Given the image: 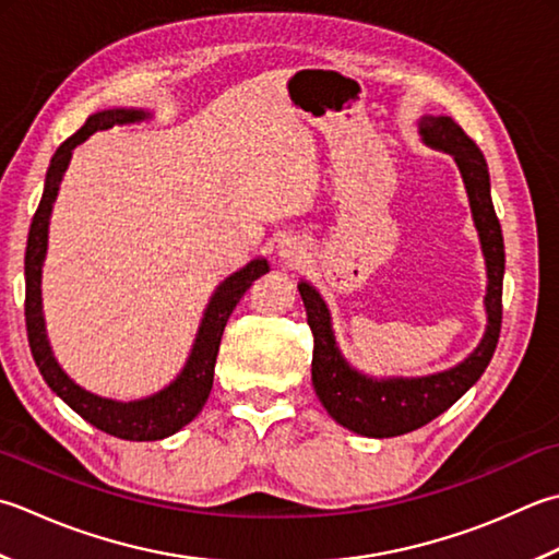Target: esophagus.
Here are the masks:
<instances>
[{"instance_id": "34e87169", "label": "esophagus", "mask_w": 559, "mask_h": 559, "mask_svg": "<svg viewBox=\"0 0 559 559\" xmlns=\"http://www.w3.org/2000/svg\"><path fill=\"white\" fill-rule=\"evenodd\" d=\"M278 257L286 261V264H300V259L305 257V247L300 239L286 237V239H281V245H278Z\"/></svg>"}]
</instances>
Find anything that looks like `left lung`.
<instances>
[{"label": "left lung", "instance_id": "1", "mask_svg": "<svg viewBox=\"0 0 559 559\" xmlns=\"http://www.w3.org/2000/svg\"><path fill=\"white\" fill-rule=\"evenodd\" d=\"M419 135L424 145L448 152L461 169L467 191L469 213L483 247L487 266V326L473 354L441 373L419 378H376L356 370L344 358L332 330V314L312 283L300 281L298 290L308 310V324L314 336L312 385L322 407L344 429L390 439L429 424L461 400L485 373L499 342L501 330V283H504V237L497 221L489 191V169L465 130L451 116H421Z\"/></svg>", "mask_w": 559, "mask_h": 559}]
</instances>
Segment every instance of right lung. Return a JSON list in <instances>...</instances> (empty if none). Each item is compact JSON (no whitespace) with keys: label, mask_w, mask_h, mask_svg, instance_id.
<instances>
[{"label":"right lung","mask_w":559,"mask_h":559,"mask_svg":"<svg viewBox=\"0 0 559 559\" xmlns=\"http://www.w3.org/2000/svg\"><path fill=\"white\" fill-rule=\"evenodd\" d=\"M147 118H152V114L145 111V108H104V111H96L86 118V123L76 130L72 138L62 142L50 159L46 186H43V199L38 203V211L33 215V223L28 229L26 261H24L28 346L43 380H46L55 395L80 414L82 419L96 426V429H102L123 441L167 439V436L177 433L186 424L199 417L207 395H211L217 348H221V338H223L229 314H233L235 305L251 286V281L269 271V261L264 257H257L242 269L229 273L225 281H221V286L215 288L211 300L205 305L199 332H195L193 346L183 368L179 370L177 378L169 382V385L157 390L155 395L130 400V402L102 397V395H94L90 390H84L82 385H76V382L64 373L48 342L46 317H43V295H40L43 264H46V254H48V227H50L52 205H55V199H58L62 177L70 167L72 150L76 145H82L84 140H90L96 130L138 123V120H147Z\"/></svg>","instance_id":"1"}]
</instances>
